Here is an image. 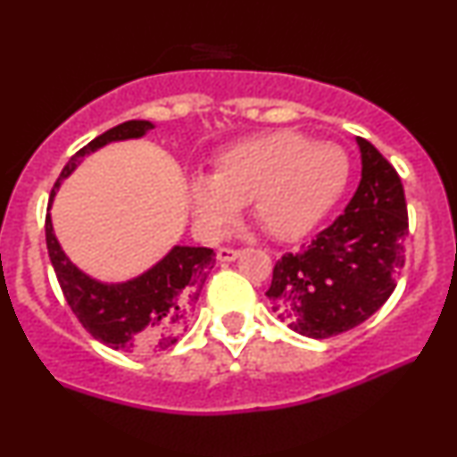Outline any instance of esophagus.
<instances>
[{
    "instance_id": "obj_1",
    "label": "esophagus",
    "mask_w": 457,
    "mask_h": 457,
    "mask_svg": "<svg viewBox=\"0 0 457 457\" xmlns=\"http://www.w3.org/2000/svg\"><path fill=\"white\" fill-rule=\"evenodd\" d=\"M240 255L238 249H232V246H221V249L217 251V260L219 262H234L236 258Z\"/></svg>"
}]
</instances>
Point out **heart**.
Returning a JSON list of instances; mask_svg holds the SVG:
<instances>
[{
	"mask_svg": "<svg viewBox=\"0 0 457 457\" xmlns=\"http://www.w3.org/2000/svg\"><path fill=\"white\" fill-rule=\"evenodd\" d=\"M348 154L296 130H275L219 152L212 174L188 180L195 223L206 238L221 236L240 206L277 240H298L327 217L348 185Z\"/></svg>",
	"mask_w": 457,
	"mask_h": 457,
	"instance_id": "1",
	"label": "heart"
}]
</instances>
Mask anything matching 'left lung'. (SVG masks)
Segmentation results:
<instances>
[{
  "instance_id": "8db88e82",
  "label": "left lung",
  "mask_w": 457,
  "mask_h": 457,
  "mask_svg": "<svg viewBox=\"0 0 457 457\" xmlns=\"http://www.w3.org/2000/svg\"><path fill=\"white\" fill-rule=\"evenodd\" d=\"M361 148V182L353 199L307 249L272 269L266 296L296 333L327 339L359 327L385 305L406 262L408 208L395 167L370 141Z\"/></svg>"
}]
</instances>
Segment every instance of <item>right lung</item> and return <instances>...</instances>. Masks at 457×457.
Instances as JSON below:
<instances>
[{"label":"right lung","mask_w":457,"mask_h":457,"mask_svg":"<svg viewBox=\"0 0 457 457\" xmlns=\"http://www.w3.org/2000/svg\"><path fill=\"white\" fill-rule=\"evenodd\" d=\"M150 129L154 124L148 120H129L83 145L57 178L49 208L55 188L75 171L83 156L112 141L144 137ZM45 234L51 264L72 313L94 339L120 353L148 354L171 348L191 322L204 283L214 266V251L208 246L178 245L144 275L124 283H101L66 258L54 234L49 212Z\"/></svg>","instance_id":"add662e5"}]
</instances>
